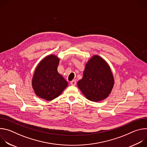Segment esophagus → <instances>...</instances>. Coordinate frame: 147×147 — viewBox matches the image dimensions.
Here are the masks:
<instances>
[{"label":"esophagus","mask_w":147,"mask_h":147,"mask_svg":"<svg viewBox=\"0 0 147 147\" xmlns=\"http://www.w3.org/2000/svg\"><path fill=\"white\" fill-rule=\"evenodd\" d=\"M70 84L71 86H76V81L75 80H73L70 82Z\"/></svg>","instance_id":"obj_1"}]
</instances>
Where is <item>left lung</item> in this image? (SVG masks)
<instances>
[{
    "instance_id": "obj_1",
    "label": "left lung",
    "mask_w": 147,
    "mask_h": 147,
    "mask_svg": "<svg viewBox=\"0 0 147 147\" xmlns=\"http://www.w3.org/2000/svg\"><path fill=\"white\" fill-rule=\"evenodd\" d=\"M114 81L108 63L99 56L94 55L86 63L83 77L77 82V86L88 100L98 102L109 96Z\"/></svg>"
}]
</instances>
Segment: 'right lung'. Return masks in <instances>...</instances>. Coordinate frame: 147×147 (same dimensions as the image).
Listing matches in <instances>:
<instances>
[{"mask_svg":"<svg viewBox=\"0 0 147 147\" xmlns=\"http://www.w3.org/2000/svg\"><path fill=\"white\" fill-rule=\"evenodd\" d=\"M59 63V58L50 55L38 65L32 79V86L39 98L52 100L67 87L68 82L57 71Z\"/></svg>","mask_w":147,"mask_h":147,"instance_id":"obj_1","label":"right lung"}]
</instances>
